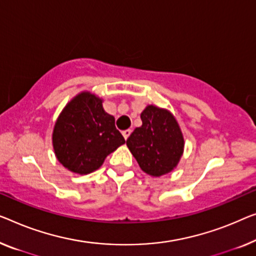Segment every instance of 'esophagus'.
Wrapping results in <instances>:
<instances>
[{"mask_svg": "<svg viewBox=\"0 0 256 256\" xmlns=\"http://www.w3.org/2000/svg\"><path fill=\"white\" fill-rule=\"evenodd\" d=\"M131 130H125V131H123V132H122V134H123V136H124V139L125 140H126L128 138V136H130V134H131Z\"/></svg>", "mask_w": 256, "mask_h": 256, "instance_id": "34e87169", "label": "esophagus"}]
</instances>
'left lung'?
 Listing matches in <instances>:
<instances>
[{"label": "left lung", "mask_w": 256, "mask_h": 256, "mask_svg": "<svg viewBox=\"0 0 256 256\" xmlns=\"http://www.w3.org/2000/svg\"><path fill=\"white\" fill-rule=\"evenodd\" d=\"M142 125L126 140L130 152L144 172L161 177L177 166L184 152V136L169 110L147 106L141 112Z\"/></svg>", "instance_id": "8db88e82"}]
</instances>
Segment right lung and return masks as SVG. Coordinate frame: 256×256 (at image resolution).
I'll return each instance as SVG.
<instances>
[{"label":"right lung","mask_w":256,"mask_h":256,"mask_svg":"<svg viewBox=\"0 0 256 256\" xmlns=\"http://www.w3.org/2000/svg\"><path fill=\"white\" fill-rule=\"evenodd\" d=\"M124 144L115 117L104 112L102 98L90 92H82L64 106L52 131L57 160L78 174L98 170L106 156Z\"/></svg>","instance_id":"1"}]
</instances>
